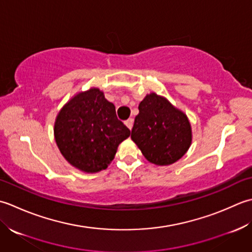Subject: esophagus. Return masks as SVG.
<instances>
[{
	"label": "esophagus",
	"mask_w": 252,
	"mask_h": 252,
	"mask_svg": "<svg viewBox=\"0 0 252 252\" xmlns=\"http://www.w3.org/2000/svg\"><path fill=\"white\" fill-rule=\"evenodd\" d=\"M132 124H133V119H131V117L130 119H128L127 121H125V125L129 128V129H131L132 128Z\"/></svg>",
	"instance_id": "1"
}]
</instances>
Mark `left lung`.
<instances>
[{
  "instance_id": "obj_1",
  "label": "left lung",
  "mask_w": 252,
  "mask_h": 252,
  "mask_svg": "<svg viewBox=\"0 0 252 252\" xmlns=\"http://www.w3.org/2000/svg\"><path fill=\"white\" fill-rule=\"evenodd\" d=\"M131 129V139L149 162L169 165L190 147L191 127L187 116L165 97L148 94L139 104Z\"/></svg>"
}]
</instances>
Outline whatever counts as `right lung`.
I'll list each match as a JSON object with an SVG mask.
<instances>
[{
    "instance_id": "obj_1",
    "label": "right lung",
    "mask_w": 252,
    "mask_h": 252,
    "mask_svg": "<svg viewBox=\"0 0 252 252\" xmlns=\"http://www.w3.org/2000/svg\"><path fill=\"white\" fill-rule=\"evenodd\" d=\"M55 141L71 165L86 173L105 169L130 130L117 119L115 106L94 88L75 95L59 113Z\"/></svg>"
}]
</instances>
